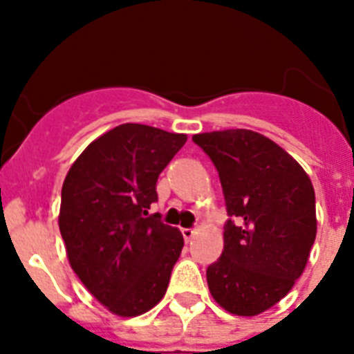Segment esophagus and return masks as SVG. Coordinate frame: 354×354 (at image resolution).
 I'll use <instances>...</instances> for the list:
<instances>
[{"instance_id":"1","label":"esophagus","mask_w":354,"mask_h":354,"mask_svg":"<svg viewBox=\"0 0 354 354\" xmlns=\"http://www.w3.org/2000/svg\"><path fill=\"white\" fill-rule=\"evenodd\" d=\"M182 235L185 239V242H191L194 239V235H196V230H193V227H183Z\"/></svg>"}]
</instances>
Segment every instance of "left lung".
<instances>
[{
    "instance_id": "1",
    "label": "left lung",
    "mask_w": 354,
    "mask_h": 354,
    "mask_svg": "<svg viewBox=\"0 0 354 354\" xmlns=\"http://www.w3.org/2000/svg\"><path fill=\"white\" fill-rule=\"evenodd\" d=\"M221 178L227 222L224 250L207 266V286L222 308L257 316L290 292L316 239L310 178L263 133L235 128L193 136Z\"/></svg>"
}]
</instances>
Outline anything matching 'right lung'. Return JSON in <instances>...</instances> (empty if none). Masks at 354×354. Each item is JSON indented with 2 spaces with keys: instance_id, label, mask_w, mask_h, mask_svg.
I'll return each instance as SVG.
<instances>
[{
  "instance_id": "right-lung-1",
  "label": "right lung",
  "mask_w": 354,
  "mask_h": 354,
  "mask_svg": "<svg viewBox=\"0 0 354 354\" xmlns=\"http://www.w3.org/2000/svg\"><path fill=\"white\" fill-rule=\"evenodd\" d=\"M185 141V133L124 122L91 141L64 180L58 227L69 264L122 318L161 301L182 253L178 227L149 209L158 176Z\"/></svg>"
}]
</instances>
